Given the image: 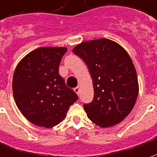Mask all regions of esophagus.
Listing matches in <instances>:
<instances>
[{
  "mask_svg": "<svg viewBox=\"0 0 157 157\" xmlns=\"http://www.w3.org/2000/svg\"><path fill=\"white\" fill-rule=\"evenodd\" d=\"M74 92L76 93L77 94H79V90H80L79 87H76V88H74Z\"/></svg>",
  "mask_w": 157,
  "mask_h": 157,
  "instance_id": "1",
  "label": "esophagus"
}]
</instances>
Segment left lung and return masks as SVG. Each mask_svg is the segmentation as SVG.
<instances>
[{
	"label": "left lung",
	"mask_w": 157,
	"mask_h": 157,
	"mask_svg": "<svg viewBox=\"0 0 157 157\" xmlns=\"http://www.w3.org/2000/svg\"><path fill=\"white\" fill-rule=\"evenodd\" d=\"M73 52L84 61L92 77L94 99L83 105L89 119L102 128L119 124L132 110L139 93L128 52L107 38L83 42Z\"/></svg>",
	"instance_id": "left-lung-1"
}]
</instances>
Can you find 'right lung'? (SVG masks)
<instances>
[{
    "instance_id": "add662e5",
    "label": "right lung",
    "mask_w": 157,
    "mask_h": 157,
    "mask_svg": "<svg viewBox=\"0 0 157 157\" xmlns=\"http://www.w3.org/2000/svg\"><path fill=\"white\" fill-rule=\"evenodd\" d=\"M64 47H42L26 55L15 69L12 90L24 117L37 126L52 128L64 120L78 97L58 74Z\"/></svg>"
}]
</instances>
